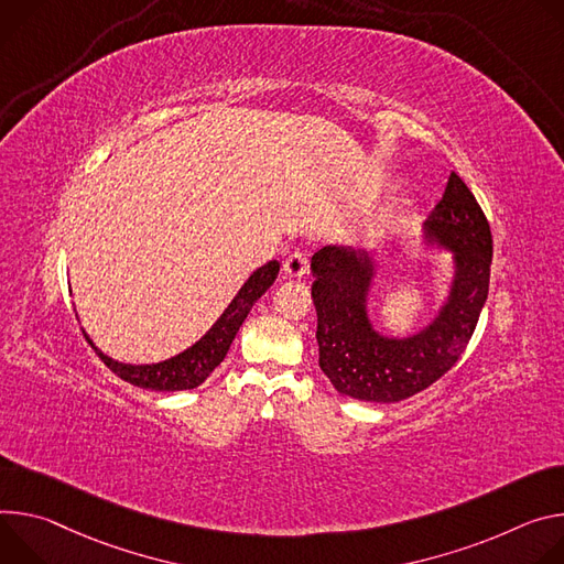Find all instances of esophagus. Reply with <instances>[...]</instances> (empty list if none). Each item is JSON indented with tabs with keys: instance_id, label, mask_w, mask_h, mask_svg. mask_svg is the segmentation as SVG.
<instances>
[{
	"instance_id": "1",
	"label": "esophagus",
	"mask_w": 564,
	"mask_h": 564,
	"mask_svg": "<svg viewBox=\"0 0 564 564\" xmlns=\"http://www.w3.org/2000/svg\"><path fill=\"white\" fill-rule=\"evenodd\" d=\"M308 271V262H306V256L300 253V250H295V253H291L286 260H284V273L291 275V278H302L306 275Z\"/></svg>"
}]
</instances>
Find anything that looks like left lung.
<instances>
[{
	"instance_id": "obj_1",
	"label": "left lung",
	"mask_w": 564,
	"mask_h": 564,
	"mask_svg": "<svg viewBox=\"0 0 564 564\" xmlns=\"http://www.w3.org/2000/svg\"><path fill=\"white\" fill-rule=\"evenodd\" d=\"M425 239L453 250L455 275L440 314L408 338L383 336L369 323L367 295L377 275L369 250L325 246L311 258L318 362L340 394L397 403L440 381L462 358L488 297L492 237L477 199L455 172L425 221Z\"/></svg>"
}]
</instances>
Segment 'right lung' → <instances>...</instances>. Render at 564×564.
<instances>
[{"mask_svg":"<svg viewBox=\"0 0 564 564\" xmlns=\"http://www.w3.org/2000/svg\"><path fill=\"white\" fill-rule=\"evenodd\" d=\"M278 273H280V264L275 260H271L269 264L253 271V275L243 282L239 293L226 306L219 321L206 332V336H202L193 347H187L185 351H181L167 360H161V362H152V365L118 362V360L109 358L107 354H102L94 345V340L85 334V329H83V334H85L87 343L94 347V351L100 356V360L116 373L118 379L128 381L137 388L156 390V392L193 390V388L202 386L210 377V371L226 358L241 323L248 316V311L253 308V304L275 282Z\"/></svg>","mask_w":564,"mask_h":564,"instance_id":"1","label":"right lung"}]
</instances>
